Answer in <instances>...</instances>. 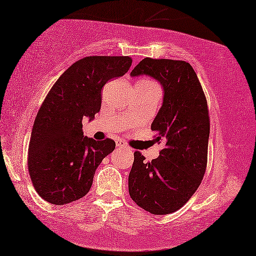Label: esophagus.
Listing matches in <instances>:
<instances>
[{"instance_id":"34e87169","label":"esophagus","mask_w":256,"mask_h":256,"mask_svg":"<svg viewBox=\"0 0 256 256\" xmlns=\"http://www.w3.org/2000/svg\"><path fill=\"white\" fill-rule=\"evenodd\" d=\"M116 148H127L128 146H127V145H126L124 142H122V140H118V142H116Z\"/></svg>"}]
</instances>
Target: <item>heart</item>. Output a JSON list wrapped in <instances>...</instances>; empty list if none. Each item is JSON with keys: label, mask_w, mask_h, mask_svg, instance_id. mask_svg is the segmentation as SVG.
<instances>
[{"label": "heart", "mask_w": 256, "mask_h": 256, "mask_svg": "<svg viewBox=\"0 0 256 256\" xmlns=\"http://www.w3.org/2000/svg\"><path fill=\"white\" fill-rule=\"evenodd\" d=\"M138 82H142V84H156L154 82L151 81V80H146V78H144V80H140Z\"/></svg>", "instance_id": "heart-1"}]
</instances>
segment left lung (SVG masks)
<instances>
[{
	"mask_svg": "<svg viewBox=\"0 0 256 256\" xmlns=\"http://www.w3.org/2000/svg\"><path fill=\"white\" fill-rule=\"evenodd\" d=\"M158 80L164 102L151 129L164 144L156 159L145 161L136 151L129 172L130 198L154 215L170 214L186 205L202 183L207 166L210 116L206 96L188 62L144 58L132 70Z\"/></svg>",
	"mask_w": 256,
	"mask_h": 256,
	"instance_id": "1",
	"label": "left lung"
}]
</instances>
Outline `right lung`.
Returning <instances> with one entry per match:
<instances>
[{
	"label": "right lung",
	"instance_id": "obj_1",
	"mask_svg": "<svg viewBox=\"0 0 256 256\" xmlns=\"http://www.w3.org/2000/svg\"><path fill=\"white\" fill-rule=\"evenodd\" d=\"M132 62L128 56L84 57L50 89L35 118L27 159L33 186L46 202L65 205L89 192L97 167L116 142L84 136L82 119L95 118L102 88L127 73Z\"/></svg>",
	"mask_w": 256,
	"mask_h": 256
}]
</instances>
